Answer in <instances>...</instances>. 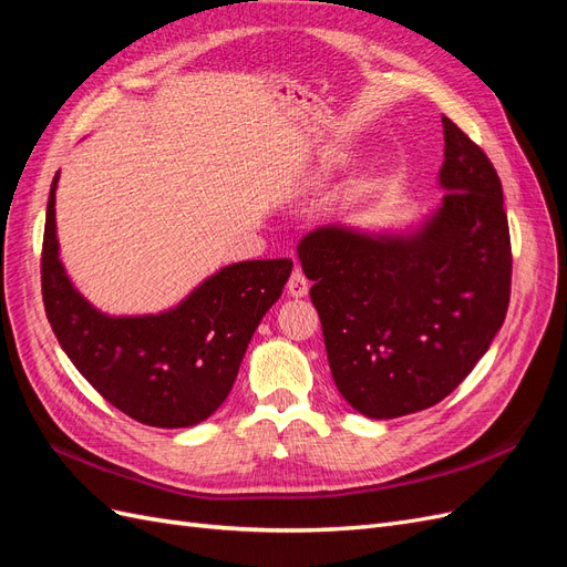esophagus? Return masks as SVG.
<instances>
[{
    "instance_id": "34e87169",
    "label": "esophagus",
    "mask_w": 567,
    "mask_h": 567,
    "mask_svg": "<svg viewBox=\"0 0 567 567\" xmlns=\"http://www.w3.org/2000/svg\"><path fill=\"white\" fill-rule=\"evenodd\" d=\"M286 290H288V296H293V298L307 296V290H310V281H307L302 269H293V271H290Z\"/></svg>"
}]
</instances>
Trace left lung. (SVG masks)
Wrapping results in <instances>:
<instances>
[{"instance_id":"8db88e82","label":"left lung","mask_w":567,"mask_h":567,"mask_svg":"<svg viewBox=\"0 0 567 567\" xmlns=\"http://www.w3.org/2000/svg\"><path fill=\"white\" fill-rule=\"evenodd\" d=\"M442 208L409 238L326 227L298 255L333 381L359 414L398 419L442 402L502 329L511 234L487 153L442 117Z\"/></svg>"}]
</instances>
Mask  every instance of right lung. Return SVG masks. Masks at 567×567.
<instances>
[{"label":"right lung","instance_id":"obj_1","mask_svg":"<svg viewBox=\"0 0 567 567\" xmlns=\"http://www.w3.org/2000/svg\"><path fill=\"white\" fill-rule=\"evenodd\" d=\"M51 182L42 300L63 352L92 388L130 419L186 427L227 400L248 342L279 300L293 262L248 260L219 269L175 310L156 317H106L68 281L59 260Z\"/></svg>","mask_w":567,"mask_h":567}]
</instances>
